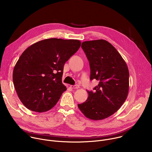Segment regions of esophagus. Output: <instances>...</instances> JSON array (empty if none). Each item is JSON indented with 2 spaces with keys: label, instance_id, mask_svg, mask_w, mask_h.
I'll return each mask as SVG.
<instances>
[{
  "label": "esophagus",
  "instance_id": "esophagus-1",
  "mask_svg": "<svg viewBox=\"0 0 152 152\" xmlns=\"http://www.w3.org/2000/svg\"><path fill=\"white\" fill-rule=\"evenodd\" d=\"M70 87L73 89H78L79 88V85H71Z\"/></svg>",
  "mask_w": 152,
  "mask_h": 152
}]
</instances>
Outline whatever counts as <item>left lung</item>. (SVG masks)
I'll return each instance as SVG.
<instances>
[{"instance_id":"8db88e82","label":"left lung","mask_w":152,"mask_h":152,"mask_svg":"<svg viewBox=\"0 0 152 152\" xmlns=\"http://www.w3.org/2000/svg\"><path fill=\"white\" fill-rule=\"evenodd\" d=\"M81 47L89 61L90 79L99 83L94 92L88 91L87 100L78 104V107L86 118L101 120L117 112L126 100L128 67L116 49L106 40L84 41Z\"/></svg>"}]
</instances>
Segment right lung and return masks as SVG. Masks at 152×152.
Here are the masks:
<instances>
[{"label":"right lung","instance_id":"right-lung-1","mask_svg":"<svg viewBox=\"0 0 152 152\" xmlns=\"http://www.w3.org/2000/svg\"><path fill=\"white\" fill-rule=\"evenodd\" d=\"M77 39L49 38L28 48L13 70L14 88L22 103L32 111L50 110L67 90L62 82L64 66L79 49Z\"/></svg>","mask_w":152,"mask_h":152}]
</instances>
